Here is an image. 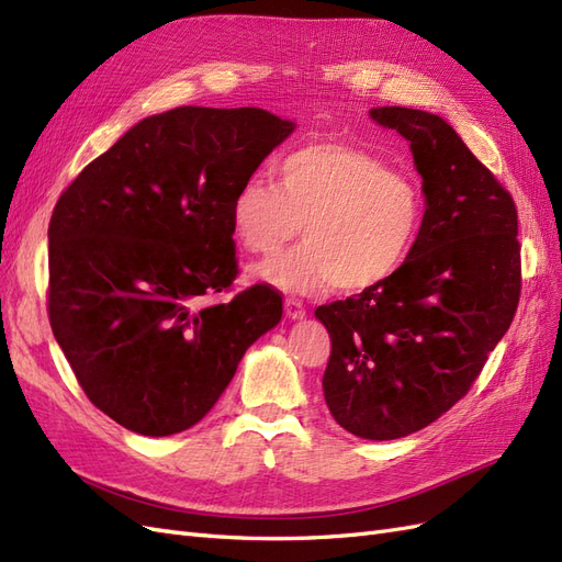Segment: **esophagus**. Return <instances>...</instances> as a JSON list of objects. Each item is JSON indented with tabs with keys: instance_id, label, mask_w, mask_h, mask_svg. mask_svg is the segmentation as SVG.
Here are the masks:
<instances>
[{
	"instance_id": "esophagus-1",
	"label": "esophagus",
	"mask_w": 562,
	"mask_h": 562,
	"mask_svg": "<svg viewBox=\"0 0 562 562\" xmlns=\"http://www.w3.org/2000/svg\"><path fill=\"white\" fill-rule=\"evenodd\" d=\"M283 307H285V316H288V318H293V321L304 318V304H302L300 300H295V297H285Z\"/></svg>"
}]
</instances>
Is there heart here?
Returning <instances> with one entry per match:
<instances>
[{
	"mask_svg": "<svg viewBox=\"0 0 562 562\" xmlns=\"http://www.w3.org/2000/svg\"><path fill=\"white\" fill-rule=\"evenodd\" d=\"M279 180L248 178L232 196L234 239L269 255L304 241L255 267V277L293 293L335 285L361 293L394 277L411 255L424 223L419 184L384 159L347 143H312L291 151Z\"/></svg>",
	"mask_w": 562,
	"mask_h": 562,
	"instance_id": "1",
	"label": "heart"
}]
</instances>
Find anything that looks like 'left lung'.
<instances>
[{
  "mask_svg": "<svg viewBox=\"0 0 562 562\" xmlns=\"http://www.w3.org/2000/svg\"><path fill=\"white\" fill-rule=\"evenodd\" d=\"M411 143L427 211L394 277L321 304L330 335L323 396L339 427L394 440L429 427L467 396L520 300L518 211L438 114L375 108Z\"/></svg>",
  "mask_w": 562,
  "mask_h": 562,
  "instance_id": "1",
  "label": "left lung"
}]
</instances>
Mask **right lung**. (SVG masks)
Instances as JSON below:
<instances>
[{"mask_svg": "<svg viewBox=\"0 0 562 562\" xmlns=\"http://www.w3.org/2000/svg\"><path fill=\"white\" fill-rule=\"evenodd\" d=\"M293 128L260 108H176L126 131L60 194L50 330L83 394L128 431L194 427L281 321L269 283L209 300L239 274L232 196Z\"/></svg>", "mask_w": 562, "mask_h": 562, "instance_id": "add662e5", "label": "right lung"}]
</instances>
